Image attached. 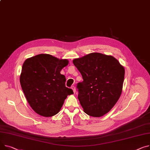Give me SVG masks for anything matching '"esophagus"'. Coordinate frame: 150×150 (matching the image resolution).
Instances as JSON below:
<instances>
[{"instance_id": "1", "label": "esophagus", "mask_w": 150, "mask_h": 150, "mask_svg": "<svg viewBox=\"0 0 150 150\" xmlns=\"http://www.w3.org/2000/svg\"><path fill=\"white\" fill-rule=\"evenodd\" d=\"M71 88H72V89L73 90V92H74V93H75L76 92V89H75V86H72V87H71Z\"/></svg>"}]
</instances>
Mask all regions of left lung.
Segmentation results:
<instances>
[{
    "label": "left lung",
    "mask_w": 150,
    "mask_h": 150,
    "mask_svg": "<svg viewBox=\"0 0 150 150\" xmlns=\"http://www.w3.org/2000/svg\"><path fill=\"white\" fill-rule=\"evenodd\" d=\"M73 63L83 79L76 88L84 112L93 117L108 113L122 93L124 67L113 57L96 52L76 58Z\"/></svg>",
    "instance_id": "1"
}]
</instances>
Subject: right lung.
<instances>
[{
  "label": "right lung",
  "mask_w": 150,
  "mask_h": 150,
  "mask_svg": "<svg viewBox=\"0 0 150 150\" xmlns=\"http://www.w3.org/2000/svg\"><path fill=\"white\" fill-rule=\"evenodd\" d=\"M68 62L49 54H39L25 61L20 82L28 103L37 114L55 115L67 95L74 93L66 87V77L60 74Z\"/></svg>",
  "instance_id": "right-lung-1"
}]
</instances>
